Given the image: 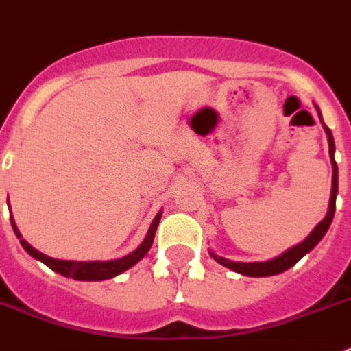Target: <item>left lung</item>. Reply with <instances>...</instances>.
<instances>
[{"label": "left lung", "mask_w": 351, "mask_h": 351, "mask_svg": "<svg viewBox=\"0 0 351 351\" xmlns=\"http://www.w3.org/2000/svg\"><path fill=\"white\" fill-rule=\"evenodd\" d=\"M326 130V136H328V145H330V159H332V167H334V173H332V195H330V206H328V213L319 224L315 226L314 231H312L308 237H306L301 244L294 245L291 247L289 251H285L283 254H280L278 258L269 260V262H251V263H245V262H231L228 258H222V256H217V254L210 253L217 262L224 265V267L231 269L234 273H240L244 274V276H273V274H280L287 269H291L292 265L296 262H300L303 256H305L308 251L317 245L325 233L328 231L330 224H332V219H334V213H335V197H337V165H335V159H334V150H335V145H334V138H332V130L325 125Z\"/></svg>", "instance_id": "1"}]
</instances>
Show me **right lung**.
<instances>
[{"label": "right lung", "mask_w": 351, "mask_h": 351, "mask_svg": "<svg viewBox=\"0 0 351 351\" xmlns=\"http://www.w3.org/2000/svg\"><path fill=\"white\" fill-rule=\"evenodd\" d=\"M159 219H161V213L156 215L154 222H152L149 233H147V239L143 240V244L136 249L134 253L127 254V256H123V258L107 260V262H71V260L50 258V256H46V254L39 253L37 249L32 247V245L21 237V233H19V230H17L16 222L12 221V215H10L14 233L17 234V239H19V242H21V245L25 247L26 253L32 254L34 258L40 260V262L45 263V265H48L51 271H55V273L62 274V276L73 278V280H84V282H100V280H107V278L117 276V274L123 273V271H127L129 267H132L134 263L140 262L145 254L149 253V249L152 247Z\"/></svg>", "instance_id": "right-lung-1"}]
</instances>
